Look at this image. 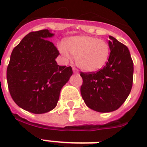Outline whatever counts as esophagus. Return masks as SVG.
I'll return each mask as SVG.
<instances>
[{
  "label": "esophagus",
  "instance_id": "34e87169",
  "mask_svg": "<svg viewBox=\"0 0 147 147\" xmlns=\"http://www.w3.org/2000/svg\"><path fill=\"white\" fill-rule=\"evenodd\" d=\"M72 70H73V72H74V73H76V74H78V69H76L75 67H73V68H72Z\"/></svg>",
  "mask_w": 147,
  "mask_h": 147
}]
</instances>
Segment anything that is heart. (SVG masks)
I'll list each match as a JSON object with an SVG mask.
<instances>
[{"label": "heart", "mask_w": 147, "mask_h": 147, "mask_svg": "<svg viewBox=\"0 0 147 147\" xmlns=\"http://www.w3.org/2000/svg\"><path fill=\"white\" fill-rule=\"evenodd\" d=\"M58 49L65 59H71V55L76 56L77 66L86 72L102 69L110 54L109 46L105 40L86 35L69 38Z\"/></svg>", "instance_id": "obj_1"}]
</instances>
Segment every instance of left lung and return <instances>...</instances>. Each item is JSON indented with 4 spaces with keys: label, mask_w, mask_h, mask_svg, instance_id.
Instances as JSON below:
<instances>
[{
    "label": "left lung",
    "mask_w": 147,
    "mask_h": 147,
    "mask_svg": "<svg viewBox=\"0 0 147 147\" xmlns=\"http://www.w3.org/2000/svg\"><path fill=\"white\" fill-rule=\"evenodd\" d=\"M108 42V61L96 72H81V94L88 107L95 111H116L130 94L133 85L134 62L125 45L111 36Z\"/></svg>",
    "instance_id": "obj_1"
}]
</instances>
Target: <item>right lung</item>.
Returning a JSON list of instances; mask_svg holds the SVG:
<instances>
[{"mask_svg":"<svg viewBox=\"0 0 147 147\" xmlns=\"http://www.w3.org/2000/svg\"><path fill=\"white\" fill-rule=\"evenodd\" d=\"M49 30L31 32L13 49L7 69L8 88L20 107L33 114L54 109L60 91L72 75L71 67L61 66L59 50L48 39Z\"/></svg>","mask_w":147,"mask_h":147,"instance_id":"right-lung-1","label":"right lung"}]
</instances>
